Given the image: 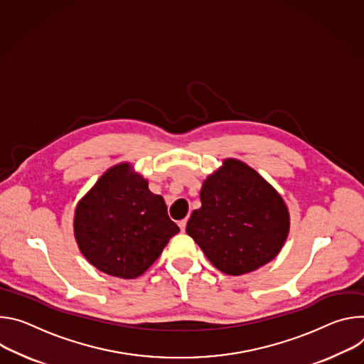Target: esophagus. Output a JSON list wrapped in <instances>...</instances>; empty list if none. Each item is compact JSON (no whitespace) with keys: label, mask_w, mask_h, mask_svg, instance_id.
Returning <instances> with one entry per match:
<instances>
[{"label":"esophagus","mask_w":364,"mask_h":364,"mask_svg":"<svg viewBox=\"0 0 364 364\" xmlns=\"http://www.w3.org/2000/svg\"><path fill=\"white\" fill-rule=\"evenodd\" d=\"M186 223H188V221H186V218H185V220H181V221L178 223V225H179V228H181L182 231H185V228H186Z\"/></svg>","instance_id":"1"}]
</instances>
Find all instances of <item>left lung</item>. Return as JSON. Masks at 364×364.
I'll list each match as a JSON object with an SVG mask.
<instances>
[{"label":"left lung","instance_id":"obj_1","mask_svg":"<svg viewBox=\"0 0 364 364\" xmlns=\"http://www.w3.org/2000/svg\"><path fill=\"white\" fill-rule=\"evenodd\" d=\"M186 232L223 273L238 276L273 260L289 232L282 196L243 161L227 159L200 189Z\"/></svg>","mask_w":364,"mask_h":364}]
</instances>
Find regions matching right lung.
Segmentation results:
<instances>
[{
    "label": "right lung",
    "instance_id": "1",
    "mask_svg": "<svg viewBox=\"0 0 364 364\" xmlns=\"http://www.w3.org/2000/svg\"><path fill=\"white\" fill-rule=\"evenodd\" d=\"M75 237L98 270L123 279L144 273L179 227L164 198L127 164L105 172L76 207Z\"/></svg>",
    "mask_w": 364,
    "mask_h": 364
}]
</instances>
